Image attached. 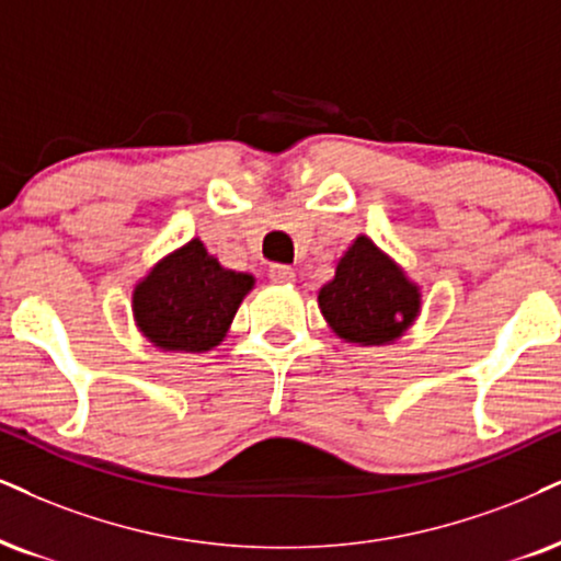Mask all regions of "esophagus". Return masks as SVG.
<instances>
[{
	"instance_id": "1",
	"label": "esophagus",
	"mask_w": 561,
	"mask_h": 561,
	"mask_svg": "<svg viewBox=\"0 0 561 561\" xmlns=\"http://www.w3.org/2000/svg\"><path fill=\"white\" fill-rule=\"evenodd\" d=\"M270 278H273L275 283H294L296 273L291 265H273L270 267Z\"/></svg>"
}]
</instances>
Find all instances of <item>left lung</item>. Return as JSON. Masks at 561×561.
<instances>
[{
	"instance_id": "8db88e82",
	"label": "left lung",
	"mask_w": 561,
	"mask_h": 561,
	"mask_svg": "<svg viewBox=\"0 0 561 561\" xmlns=\"http://www.w3.org/2000/svg\"><path fill=\"white\" fill-rule=\"evenodd\" d=\"M320 312L345 343L387 345L421 312V288L369 237H356L337 260L335 278L317 294Z\"/></svg>"
}]
</instances>
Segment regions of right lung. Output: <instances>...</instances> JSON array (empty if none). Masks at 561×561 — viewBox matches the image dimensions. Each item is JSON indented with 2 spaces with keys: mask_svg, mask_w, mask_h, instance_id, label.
I'll use <instances>...</instances> for the list:
<instances>
[{
  "mask_svg": "<svg viewBox=\"0 0 561 561\" xmlns=\"http://www.w3.org/2000/svg\"><path fill=\"white\" fill-rule=\"evenodd\" d=\"M254 275L228 270L199 239L165 254L137 280V330L169 354H205L224 341Z\"/></svg>",
  "mask_w": 561,
  "mask_h": 561,
  "instance_id": "add662e5",
  "label": "right lung"
}]
</instances>
